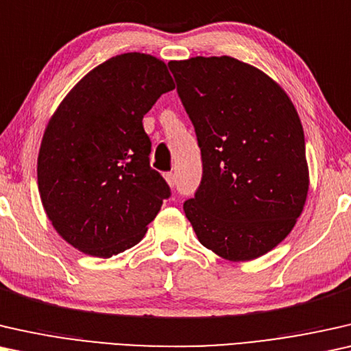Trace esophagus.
Segmentation results:
<instances>
[{
	"label": "esophagus",
	"instance_id": "obj_1",
	"mask_svg": "<svg viewBox=\"0 0 351 351\" xmlns=\"http://www.w3.org/2000/svg\"><path fill=\"white\" fill-rule=\"evenodd\" d=\"M164 176H165V180H167V182H169V184H170V187H173V186H175V182H176V178H175V173H171V171H170V173H165Z\"/></svg>",
	"mask_w": 351,
	"mask_h": 351
}]
</instances>
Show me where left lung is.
Returning a JSON list of instances; mask_svg holds the SVG:
<instances>
[{
	"label": "left lung",
	"mask_w": 351,
	"mask_h": 351,
	"mask_svg": "<svg viewBox=\"0 0 351 351\" xmlns=\"http://www.w3.org/2000/svg\"><path fill=\"white\" fill-rule=\"evenodd\" d=\"M202 181L182 208L205 248L251 261L293 230L308 192L304 130L283 88L232 57L170 62Z\"/></svg>",
	"instance_id": "obj_1"
}]
</instances>
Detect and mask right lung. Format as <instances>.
I'll return each mask as SVG.
<instances>
[{"label":"right lung","mask_w":351,"mask_h":351,"mask_svg":"<svg viewBox=\"0 0 351 351\" xmlns=\"http://www.w3.org/2000/svg\"><path fill=\"white\" fill-rule=\"evenodd\" d=\"M173 88L159 58L121 53L87 73L49 121L39 194L56 230L82 253L111 258L135 246L171 195L149 165L143 117Z\"/></svg>","instance_id":"obj_1"}]
</instances>
